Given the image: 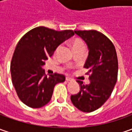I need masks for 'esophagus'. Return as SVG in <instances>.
Returning a JSON list of instances; mask_svg holds the SVG:
<instances>
[{"mask_svg":"<svg viewBox=\"0 0 132 132\" xmlns=\"http://www.w3.org/2000/svg\"><path fill=\"white\" fill-rule=\"evenodd\" d=\"M66 81H72V79L70 78V77H66Z\"/></svg>","mask_w":132,"mask_h":132,"instance_id":"34e87169","label":"esophagus"}]
</instances>
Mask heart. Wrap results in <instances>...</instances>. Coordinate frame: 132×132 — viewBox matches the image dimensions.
<instances>
[{
    "mask_svg": "<svg viewBox=\"0 0 132 132\" xmlns=\"http://www.w3.org/2000/svg\"><path fill=\"white\" fill-rule=\"evenodd\" d=\"M84 45V43L81 40V39H75L73 42V44H72V45H73V48L75 47V46H78V45Z\"/></svg>",
    "mask_w": 132,
    "mask_h": 132,
    "instance_id": "b5f03b06",
    "label": "heart"
}]
</instances>
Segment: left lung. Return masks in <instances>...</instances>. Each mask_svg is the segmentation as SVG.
<instances>
[{
  "label": "left lung",
  "instance_id": "8db88e82",
  "mask_svg": "<svg viewBox=\"0 0 132 132\" xmlns=\"http://www.w3.org/2000/svg\"><path fill=\"white\" fill-rule=\"evenodd\" d=\"M88 46L84 68L89 69L90 83L80 84L79 93L70 96L74 106L84 112L100 108L107 101L118 79V62L114 45L104 34L95 30L74 31Z\"/></svg>",
  "mask_w": 132,
  "mask_h": 132
}]
</instances>
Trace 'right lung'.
Listing matches in <instances>:
<instances>
[{
	"instance_id": "1",
	"label": "right lung",
	"mask_w": 132,
	"mask_h": 132,
	"mask_svg": "<svg viewBox=\"0 0 132 132\" xmlns=\"http://www.w3.org/2000/svg\"><path fill=\"white\" fill-rule=\"evenodd\" d=\"M74 35L73 31H56L37 27L20 39L13 54L10 70L12 80L20 101L31 108H40L51 101L53 88L65 76L55 73L47 76L43 66L55 50Z\"/></svg>"
}]
</instances>
